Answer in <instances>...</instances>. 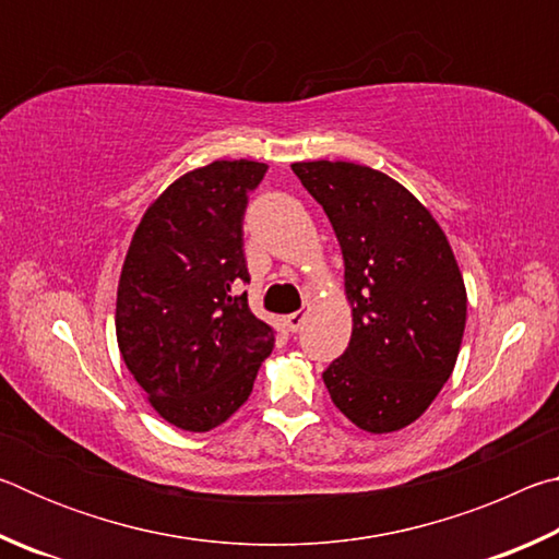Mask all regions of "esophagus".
<instances>
[{"label":"esophagus","instance_id":"34e87169","mask_svg":"<svg viewBox=\"0 0 559 559\" xmlns=\"http://www.w3.org/2000/svg\"><path fill=\"white\" fill-rule=\"evenodd\" d=\"M283 323H286V328L290 330V333H298V330L302 328V323H306V313L302 310H298V313H290L283 318Z\"/></svg>","mask_w":559,"mask_h":559}]
</instances>
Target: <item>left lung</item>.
<instances>
[{
	"mask_svg": "<svg viewBox=\"0 0 559 559\" xmlns=\"http://www.w3.org/2000/svg\"><path fill=\"white\" fill-rule=\"evenodd\" d=\"M323 206L345 261L353 335L323 372L362 431L390 433L429 409L456 365L466 286L441 226L409 189L355 163H293Z\"/></svg>",
	"mask_w": 559,
	"mask_h": 559,
	"instance_id": "obj_1",
	"label": "left lung"
}]
</instances>
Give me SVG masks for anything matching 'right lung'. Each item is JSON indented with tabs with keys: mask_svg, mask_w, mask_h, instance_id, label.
Masks as SVG:
<instances>
[{
	"mask_svg": "<svg viewBox=\"0 0 559 559\" xmlns=\"http://www.w3.org/2000/svg\"><path fill=\"white\" fill-rule=\"evenodd\" d=\"M253 159H216L175 179L132 234L116 300L122 362L182 431L219 427L249 400L276 333L251 313L243 257Z\"/></svg>",
	"mask_w": 559,
	"mask_h": 559,
	"instance_id": "obj_1",
	"label": "right lung"
}]
</instances>
